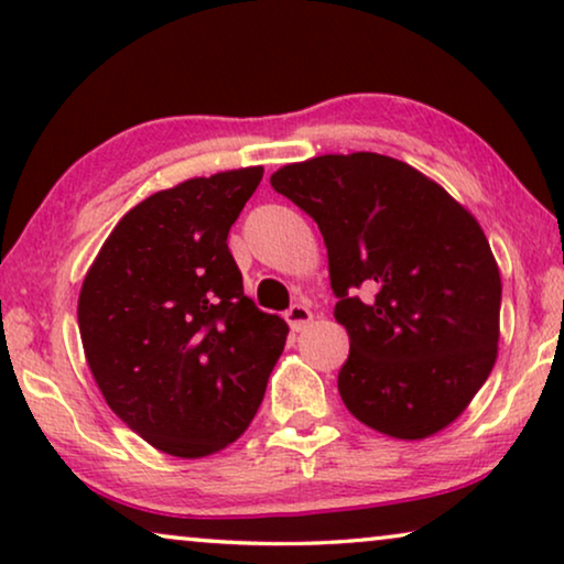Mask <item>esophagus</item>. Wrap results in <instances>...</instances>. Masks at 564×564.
<instances>
[{"label": "esophagus", "instance_id": "1", "mask_svg": "<svg viewBox=\"0 0 564 564\" xmlns=\"http://www.w3.org/2000/svg\"><path fill=\"white\" fill-rule=\"evenodd\" d=\"M284 321L290 323V328L295 330V334H300V330H305L313 323V313L307 305H292L290 311L284 313Z\"/></svg>", "mask_w": 564, "mask_h": 564}]
</instances>
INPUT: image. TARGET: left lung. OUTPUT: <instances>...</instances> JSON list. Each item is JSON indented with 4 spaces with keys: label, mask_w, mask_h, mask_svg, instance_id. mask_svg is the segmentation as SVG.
Here are the masks:
<instances>
[{
    "label": "left lung",
    "mask_w": 564,
    "mask_h": 564,
    "mask_svg": "<svg viewBox=\"0 0 564 564\" xmlns=\"http://www.w3.org/2000/svg\"><path fill=\"white\" fill-rule=\"evenodd\" d=\"M269 182L326 243L349 334L338 372L349 413L403 442L452 426L498 359L500 272L475 215L419 169L369 151L284 164Z\"/></svg>",
    "instance_id": "left-lung-1"
}]
</instances>
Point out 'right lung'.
<instances>
[{
    "instance_id": "1",
    "label": "right lung",
    "mask_w": 564,
    "mask_h": 564,
    "mask_svg": "<svg viewBox=\"0 0 564 564\" xmlns=\"http://www.w3.org/2000/svg\"><path fill=\"white\" fill-rule=\"evenodd\" d=\"M264 166L195 176L122 215L82 282L84 357L112 413L159 452L218 454L249 429L288 341L228 251Z\"/></svg>"
}]
</instances>
